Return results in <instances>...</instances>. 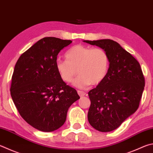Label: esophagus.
<instances>
[{"label": "esophagus", "instance_id": "34e87169", "mask_svg": "<svg viewBox=\"0 0 153 153\" xmlns=\"http://www.w3.org/2000/svg\"><path fill=\"white\" fill-rule=\"evenodd\" d=\"M77 94H79V96H84L85 94H86V93L85 92H84V91H80V90H77Z\"/></svg>", "mask_w": 153, "mask_h": 153}]
</instances>
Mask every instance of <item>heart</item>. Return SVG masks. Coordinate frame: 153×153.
Returning a JSON list of instances; mask_svg holds the SVG:
<instances>
[{"instance_id": "b5f03b06", "label": "heart", "mask_w": 153, "mask_h": 153, "mask_svg": "<svg viewBox=\"0 0 153 153\" xmlns=\"http://www.w3.org/2000/svg\"><path fill=\"white\" fill-rule=\"evenodd\" d=\"M65 57L67 59H57L55 67L61 78L67 83L73 81L77 71L79 75L73 82L76 88L99 84L107 76L110 59L104 49L76 45L66 52Z\"/></svg>"}]
</instances>
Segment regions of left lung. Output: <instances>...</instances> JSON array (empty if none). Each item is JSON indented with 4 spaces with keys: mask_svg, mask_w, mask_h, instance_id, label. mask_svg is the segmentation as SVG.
Segmentation results:
<instances>
[{
    "mask_svg": "<svg viewBox=\"0 0 153 153\" xmlns=\"http://www.w3.org/2000/svg\"><path fill=\"white\" fill-rule=\"evenodd\" d=\"M83 41L102 48L109 56L107 76L88 92L91 105L88 119L98 131H112L138 109L145 84L142 69L138 61L114 41Z\"/></svg>",
    "mask_w": 153,
    "mask_h": 153,
    "instance_id": "1",
    "label": "left lung"
}]
</instances>
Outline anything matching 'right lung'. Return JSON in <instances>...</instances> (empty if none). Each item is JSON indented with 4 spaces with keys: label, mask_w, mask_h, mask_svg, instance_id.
<instances>
[{
    "label": "right lung",
    "mask_w": 153,
    "mask_h": 153,
    "mask_svg": "<svg viewBox=\"0 0 153 153\" xmlns=\"http://www.w3.org/2000/svg\"><path fill=\"white\" fill-rule=\"evenodd\" d=\"M71 43L56 37L41 39L21 55L15 66L10 89L13 102L22 118L40 131L59 128L69 108L79 99L55 67L58 53Z\"/></svg>",
    "instance_id": "1"
}]
</instances>
